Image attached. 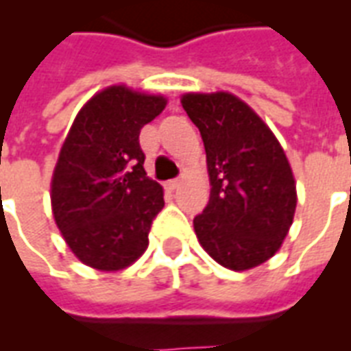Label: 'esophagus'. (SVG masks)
<instances>
[{"label":"esophagus","instance_id":"34e87169","mask_svg":"<svg viewBox=\"0 0 351 351\" xmlns=\"http://www.w3.org/2000/svg\"><path fill=\"white\" fill-rule=\"evenodd\" d=\"M178 186H180V182H178V180H167V182H165V189H167V191H175V189H178Z\"/></svg>","mask_w":351,"mask_h":351}]
</instances>
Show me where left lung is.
I'll use <instances>...</instances> for the list:
<instances>
[{
  "mask_svg": "<svg viewBox=\"0 0 351 351\" xmlns=\"http://www.w3.org/2000/svg\"><path fill=\"white\" fill-rule=\"evenodd\" d=\"M206 147L211 195L193 226L220 266L244 271L271 258L293 222L297 191L284 149L247 104L230 93L184 95Z\"/></svg>",
  "mask_w": 351,
  "mask_h": 351,
  "instance_id": "1",
  "label": "left lung"
}]
</instances>
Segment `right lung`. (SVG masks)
<instances>
[{
	"label": "right lung",
	"mask_w": 351,
	"mask_h": 351,
	"mask_svg": "<svg viewBox=\"0 0 351 351\" xmlns=\"http://www.w3.org/2000/svg\"><path fill=\"white\" fill-rule=\"evenodd\" d=\"M165 104L125 85L107 87L82 107L63 142L52 213L74 255L95 269H123L147 250L164 191L145 175L138 136Z\"/></svg>",
	"instance_id": "1"
}]
</instances>
